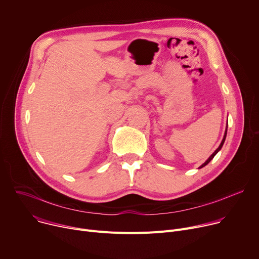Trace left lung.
Instances as JSON below:
<instances>
[{
    "instance_id": "obj_1",
    "label": "left lung",
    "mask_w": 259,
    "mask_h": 259,
    "mask_svg": "<svg viewBox=\"0 0 259 259\" xmlns=\"http://www.w3.org/2000/svg\"><path fill=\"white\" fill-rule=\"evenodd\" d=\"M227 128H228V126H226V130H225V134H224V137H223V141H222V143H221V145H220V146H219V148H218V149H217V150H215V151H214V152H213V153H212V154H211V155H210V156H209V158H208V159H207V160H206V161H205V162H204V163H203V164H202V165H201V166H200V167H199V168H201V167H203V166H205V165H206V164H208V163H209V162H210V160H211V159H212V158H213V157H214V156H215V154H217V153H218V152H219V151H220V150H221V149H222V147H223V145H224V143H225V140H226V135H227Z\"/></svg>"
}]
</instances>
